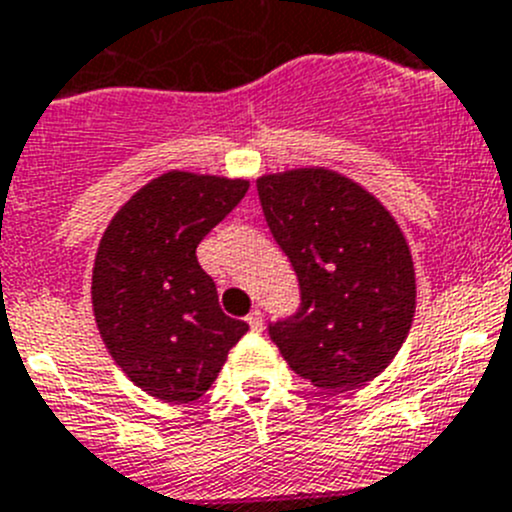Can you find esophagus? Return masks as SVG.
Masks as SVG:
<instances>
[{
    "instance_id": "obj_1",
    "label": "esophagus",
    "mask_w": 512,
    "mask_h": 512,
    "mask_svg": "<svg viewBox=\"0 0 512 512\" xmlns=\"http://www.w3.org/2000/svg\"><path fill=\"white\" fill-rule=\"evenodd\" d=\"M247 323H250V328H252V331H262V313H260V310H252V313L250 315H247Z\"/></svg>"
}]
</instances>
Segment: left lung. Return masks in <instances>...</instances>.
I'll use <instances>...</instances> for the list:
<instances>
[{"instance_id": "8db88e82", "label": "left lung", "mask_w": 512, "mask_h": 512, "mask_svg": "<svg viewBox=\"0 0 512 512\" xmlns=\"http://www.w3.org/2000/svg\"><path fill=\"white\" fill-rule=\"evenodd\" d=\"M262 212L300 283V308L272 323L290 369L318 389L376 379L407 341L417 278L407 237L379 199L323 166L257 179Z\"/></svg>"}]
</instances>
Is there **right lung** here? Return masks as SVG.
<instances>
[{"label":"right lung","instance_id":"right-lung-1","mask_svg":"<svg viewBox=\"0 0 512 512\" xmlns=\"http://www.w3.org/2000/svg\"><path fill=\"white\" fill-rule=\"evenodd\" d=\"M250 189L247 179L166 171L116 212L93 265V315L123 374L169 404H189L214 384L247 333L219 308L197 245Z\"/></svg>","mask_w":512,"mask_h":512}]
</instances>
